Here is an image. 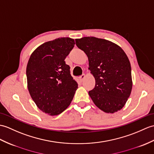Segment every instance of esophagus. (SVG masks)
<instances>
[{
  "instance_id": "obj_1",
  "label": "esophagus",
  "mask_w": 154,
  "mask_h": 154,
  "mask_svg": "<svg viewBox=\"0 0 154 154\" xmlns=\"http://www.w3.org/2000/svg\"><path fill=\"white\" fill-rule=\"evenodd\" d=\"M85 74H83V75H81L79 77V79L80 81H81V82H82V81H83V79H85Z\"/></svg>"
}]
</instances>
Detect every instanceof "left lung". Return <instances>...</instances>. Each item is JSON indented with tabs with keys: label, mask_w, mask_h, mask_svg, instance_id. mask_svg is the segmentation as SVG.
Segmentation results:
<instances>
[{
	"label": "left lung",
	"mask_w": 154,
	"mask_h": 154,
	"mask_svg": "<svg viewBox=\"0 0 154 154\" xmlns=\"http://www.w3.org/2000/svg\"><path fill=\"white\" fill-rule=\"evenodd\" d=\"M75 42L87 54L88 69L95 78L94 88L88 91L94 104L106 113L122 109L133 87L126 54L120 46L103 38L87 37L76 39Z\"/></svg>",
	"instance_id": "left-lung-1"
}]
</instances>
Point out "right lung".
<instances>
[{"instance_id": "obj_1", "label": "right lung", "mask_w": 154, "mask_h": 154, "mask_svg": "<svg viewBox=\"0 0 154 154\" xmlns=\"http://www.w3.org/2000/svg\"><path fill=\"white\" fill-rule=\"evenodd\" d=\"M74 39L56 38L45 42L32 53L26 75L32 99L45 113L57 116L72 101L78 87L64 61L74 47Z\"/></svg>"}]
</instances>
